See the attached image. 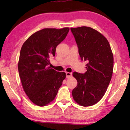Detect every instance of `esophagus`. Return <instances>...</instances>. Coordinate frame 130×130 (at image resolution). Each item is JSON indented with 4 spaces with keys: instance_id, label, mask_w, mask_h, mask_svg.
I'll return each instance as SVG.
<instances>
[{
    "instance_id": "34e87169",
    "label": "esophagus",
    "mask_w": 130,
    "mask_h": 130,
    "mask_svg": "<svg viewBox=\"0 0 130 130\" xmlns=\"http://www.w3.org/2000/svg\"><path fill=\"white\" fill-rule=\"evenodd\" d=\"M72 76V73H70V72H66V77L67 78H69Z\"/></svg>"
}]
</instances>
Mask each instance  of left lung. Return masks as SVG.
Listing matches in <instances>:
<instances>
[{
    "label": "left lung",
    "mask_w": 130,
    "mask_h": 130,
    "mask_svg": "<svg viewBox=\"0 0 130 130\" xmlns=\"http://www.w3.org/2000/svg\"><path fill=\"white\" fill-rule=\"evenodd\" d=\"M81 60L87 61V72H74L77 85L72 91L74 101L84 107L99 102L107 89L113 73V54L107 39L98 31L83 26L70 28Z\"/></svg>",
    "instance_id": "obj_1"
}]
</instances>
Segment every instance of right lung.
<instances>
[{"instance_id":"right-lung-1","label":"right lung","mask_w":130,"mask_h":130,"mask_svg":"<svg viewBox=\"0 0 130 130\" xmlns=\"http://www.w3.org/2000/svg\"><path fill=\"white\" fill-rule=\"evenodd\" d=\"M69 31V27L43 28L32 34L21 48L18 71L22 84L29 99L39 106L54 99L66 77L65 72H57L48 65Z\"/></svg>"}]
</instances>
